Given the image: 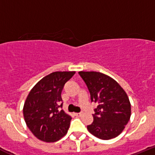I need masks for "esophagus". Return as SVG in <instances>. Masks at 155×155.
<instances>
[{
    "instance_id": "esophagus-1",
    "label": "esophagus",
    "mask_w": 155,
    "mask_h": 155,
    "mask_svg": "<svg viewBox=\"0 0 155 155\" xmlns=\"http://www.w3.org/2000/svg\"><path fill=\"white\" fill-rule=\"evenodd\" d=\"M74 115L76 116V117H80V116L82 115V114H81V113H75Z\"/></svg>"
}]
</instances>
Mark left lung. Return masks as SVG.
I'll use <instances>...</instances> for the list:
<instances>
[{
  "label": "left lung",
  "instance_id": "left-lung-1",
  "mask_svg": "<svg viewBox=\"0 0 155 155\" xmlns=\"http://www.w3.org/2000/svg\"><path fill=\"white\" fill-rule=\"evenodd\" d=\"M86 84L91 102L97 104L93 123L87 126L91 134L108 140L119 136L128 124L131 104L124 88L114 79L99 72H79Z\"/></svg>",
  "mask_w": 155,
  "mask_h": 155
}]
</instances>
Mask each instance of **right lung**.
I'll return each instance as SVG.
<instances>
[{"mask_svg": "<svg viewBox=\"0 0 155 155\" xmlns=\"http://www.w3.org/2000/svg\"><path fill=\"white\" fill-rule=\"evenodd\" d=\"M75 71L54 72L31 88L23 107L25 124L39 140L54 142L67 134L71 117L62 107L61 92Z\"/></svg>", "mask_w": 155, "mask_h": 155, "instance_id": "obj_1", "label": "right lung"}]
</instances>
